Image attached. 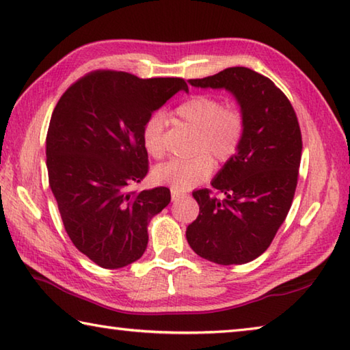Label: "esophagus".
<instances>
[{
  "instance_id": "34e87169",
  "label": "esophagus",
  "mask_w": 350,
  "mask_h": 350,
  "mask_svg": "<svg viewBox=\"0 0 350 350\" xmlns=\"http://www.w3.org/2000/svg\"><path fill=\"white\" fill-rule=\"evenodd\" d=\"M170 193H172V201H180L181 198L187 197V193H186V192L178 191V189H172Z\"/></svg>"
}]
</instances>
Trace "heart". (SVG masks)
<instances>
[{"label": "heart", "mask_w": 350, "mask_h": 350, "mask_svg": "<svg viewBox=\"0 0 350 350\" xmlns=\"http://www.w3.org/2000/svg\"><path fill=\"white\" fill-rule=\"evenodd\" d=\"M175 115L186 124L197 129L195 139L197 155L191 158L170 159L157 167L155 178L174 189L186 191L206 180L213 170V159L226 163L240 149L244 137V116L234 106L212 95H192L175 109ZM165 120L161 113H153L143 126V144L153 158H163Z\"/></svg>", "instance_id": "1"}]
</instances>
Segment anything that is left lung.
<instances>
[{"label": "left lung", "mask_w": 350, "mask_h": 350, "mask_svg": "<svg viewBox=\"0 0 350 350\" xmlns=\"http://www.w3.org/2000/svg\"><path fill=\"white\" fill-rule=\"evenodd\" d=\"M189 83L232 92L246 127L240 149L212 180L217 193L192 192L200 213L187 226V243L217 265H244L266 252L292 206L303 150L297 113L271 79L247 67Z\"/></svg>", "instance_id": "1"}]
</instances>
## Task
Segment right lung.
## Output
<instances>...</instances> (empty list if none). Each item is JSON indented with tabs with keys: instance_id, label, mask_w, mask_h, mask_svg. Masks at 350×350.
Masks as SVG:
<instances>
[{
	"instance_id": "right-lung-1",
	"label": "right lung",
	"mask_w": 350,
	"mask_h": 350,
	"mask_svg": "<svg viewBox=\"0 0 350 350\" xmlns=\"http://www.w3.org/2000/svg\"><path fill=\"white\" fill-rule=\"evenodd\" d=\"M180 90L187 92L183 78L95 70L73 83L53 109L49 186L73 246L98 266L120 269L141 258L147 224L170 203L167 187H132L149 172L144 122Z\"/></svg>"
}]
</instances>
